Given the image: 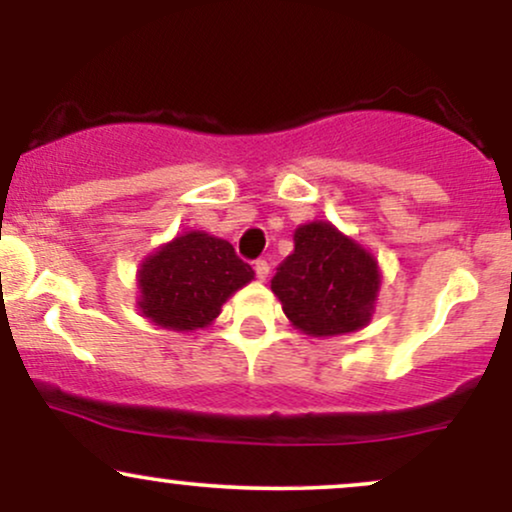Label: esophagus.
Wrapping results in <instances>:
<instances>
[{"mask_svg":"<svg viewBox=\"0 0 512 512\" xmlns=\"http://www.w3.org/2000/svg\"><path fill=\"white\" fill-rule=\"evenodd\" d=\"M255 274H257V279H260V281L267 279V274H269V262H267V260H257V262H255Z\"/></svg>","mask_w":512,"mask_h":512,"instance_id":"1","label":"esophagus"}]
</instances>
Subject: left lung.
I'll use <instances>...</instances> for the list:
<instances>
[{
    "label": "left lung",
    "mask_w": 512,
    "mask_h": 512,
    "mask_svg": "<svg viewBox=\"0 0 512 512\" xmlns=\"http://www.w3.org/2000/svg\"><path fill=\"white\" fill-rule=\"evenodd\" d=\"M293 243L272 279L274 296L293 327L310 337H337L366 327L380 291L375 257L330 221L303 223Z\"/></svg>",
    "instance_id": "obj_1"
}]
</instances>
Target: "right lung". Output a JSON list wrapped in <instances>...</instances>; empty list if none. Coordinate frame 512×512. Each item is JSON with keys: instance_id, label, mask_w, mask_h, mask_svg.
<instances>
[{"instance_id": "obj_1", "label": "right lung", "mask_w": 512, "mask_h": 512, "mask_svg": "<svg viewBox=\"0 0 512 512\" xmlns=\"http://www.w3.org/2000/svg\"><path fill=\"white\" fill-rule=\"evenodd\" d=\"M255 279L228 240L187 231L161 245L139 267V310L158 327L192 332L211 325L221 305Z\"/></svg>"}]
</instances>
